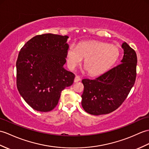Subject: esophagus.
Returning <instances> with one entry per match:
<instances>
[{
    "instance_id": "obj_1",
    "label": "esophagus",
    "mask_w": 149,
    "mask_h": 149,
    "mask_svg": "<svg viewBox=\"0 0 149 149\" xmlns=\"http://www.w3.org/2000/svg\"><path fill=\"white\" fill-rule=\"evenodd\" d=\"M79 81H81L80 77H79V76H78V75H76L75 77V79H74V82H77Z\"/></svg>"
}]
</instances>
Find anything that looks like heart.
I'll list each match as a JSON object with an SVG mask.
<instances>
[{
	"instance_id": "1",
	"label": "heart",
	"mask_w": 149,
	"mask_h": 149,
	"mask_svg": "<svg viewBox=\"0 0 149 149\" xmlns=\"http://www.w3.org/2000/svg\"><path fill=\"white\" fill-rule=\"evenodd\" d=\"M119 56L118 47L100 41L80 42L77 47L71 45L67 52L68 67L74 69L85 59L84 68L91 75L104 73L115 64Z\"/></svg>"
}]
</instances>
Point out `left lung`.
Returning a JSON list of instances; mask_svg holds the SVG:
<instances>
[{
  "mask_svg": "<svg viewBox=\"0 0 149 149\" xmlns=\"http://www.w3.org/2000/svg\"><path fill=\"white\" fill-rule=\"evenodd\" d=\"M121 63L95 79H84L81 104L85 111L94 116L107 114L122 104L134 86L136 75V54L126 42L121 46Z\"/></svg>",
  "mask_w": 149,
  "mask_h": 149,
  "instance_id": "1",
  "label": "left lung"
}]
</instances>
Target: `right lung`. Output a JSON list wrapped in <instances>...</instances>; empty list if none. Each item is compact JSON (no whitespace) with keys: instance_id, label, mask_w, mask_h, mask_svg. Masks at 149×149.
Instances as JSON below:
<instances>
[{"instance_id":"1","label":"right lung","mask_w":149,"mask_h":149,"mask_svg":"<svg viewBox=\"0 0 149 149\" xmlns=\"http://www.w3.org/2000/svg\"><path fill=\"white\" fill-rule=\"evenodd\" d=\"M68 37L45 33L32 38L21 49L16 61V84L32 109L46 112L55 108L61 92L74 82L75 75L63 67Z\"/></svg>"}]
</instances>
